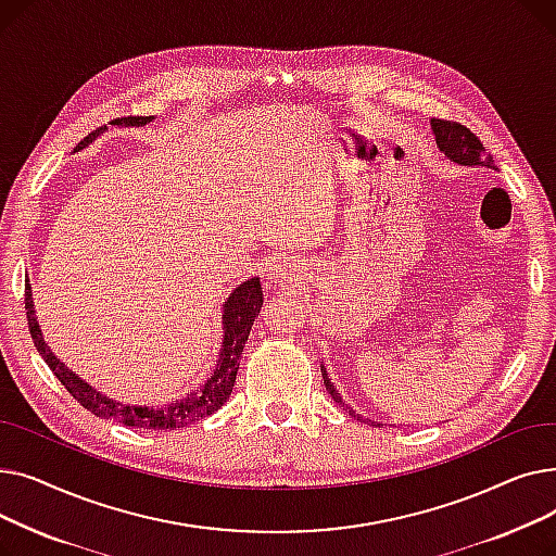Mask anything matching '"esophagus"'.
Wrapping results in <instances>:
<instances>
[{"label":"esophagus","mask_w":556,"mask_h":556,"mask_svg":"<svg viewBox=\"0 0 556 556\" xmlns=\"http://www.w3.org/2000/svg\"><path fill=\"white\" fill-rule=\"evenodd\" d=\"M283 275V263L281 261H270L266 263V277L268 279H279Z\"/></svg>","instance_id":"esophagus-1"}]
</instances>
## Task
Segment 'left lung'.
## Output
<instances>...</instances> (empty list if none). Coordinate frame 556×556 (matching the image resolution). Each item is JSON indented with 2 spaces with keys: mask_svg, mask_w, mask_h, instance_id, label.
Masks as SVG:
<instances>
[{
  "mask_svg": "<svg viewBox=\"0 0 556 556\" xmlns=\"http://www.w3.org/2000/svg\"><path fill=\"white\" fill-rule=\"evenodd\" d=\"M432 132H434V141H437V149H440L451 162L455 164H462V166H486V168H495L493 166V157L484 153V146L482 141L457 122H446V119H432ZM323 378H325V386H327V392L333 396V401L342 407H346V403L342 401V396L338 394L336 386L331 383V378L327 374V369L323 367ZM349 410V407H346ZM349 415H352L354 419H361V421H367L363 419L361 415H356L354 410H349ZM374 424V421H371ZM376 426V424H374ZM381 426V424H378Z\"/></svg>",
  "mask_w": 556,
  "mask_h": 556,
  "instance_id": "8db88e82",
  "label": "left lung"
}]
</instances>
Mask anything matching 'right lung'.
Segmentation results:
<instances>
[{
  "instance_id": "obj_1",
  "label": "right lung",
  "mask_w": 556,
  "mask_h": 556,
  "mask_svg": "<svg viewBox=\"0 0 556 556\" xmlns=\"http://www.w3.org/2000/svg\"><path fill=\"white\" fill-rule=\"evenodd\" d=\"M153 119V116H124V119H114V124H124V126H146ZM103 128H97L94 132L87 135L78 146L76 151L85 149L94 137H99ZM263 306V290L258 277H252L243 281L241 286L233 288V293L227 298L223 304V349L218 356V365L207 378L200 390L182 396L180 401H173L164 407H149V405H126V403H116L108 399L105 394L97 392L92 386H87L83 378H78L72 369H67L61 358H55L51 349L45 344L42 331L38 327V317L34 308V298H31V283L26 281L24 286V308H26V319H28V331H31L34 344L38 349V354L45 358L53 376L65 386V390L97 417L103 419H114L124 426H135L143 430H173V428H182L187 424L200 421L204 417L214 415L218 407L229 399L233 383H237V371L241 363V352L245 346V340L250 336V329L254 325V317L258 315Z\"/></svg>"
}]
</instances>
